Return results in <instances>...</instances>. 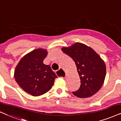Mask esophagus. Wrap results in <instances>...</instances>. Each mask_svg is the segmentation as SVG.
I'll return each mask as SVG.
<instances>
[{"label":"esophagus","instance_id":"esophagus-1","mask_svg":"<svg viewBox=\"0 0 121 121\" xmlns=\"http://www.w3.org/2000/svg\"><path fill=\"white\" fill-rule=\"evenodd\" d=\"M56 74L58 76H59V77L62 78H65L66 76L65 71H64V70L61 68L59 70H57V71H56Z\"/></svg>","mask_w":121,"mask_h":121}]
</instances>
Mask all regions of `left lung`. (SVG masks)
I'll return each mask as SVG.
<instances>
[{
  "label": "left lung",
  "mask_w": 121,
  "mask_h": 121,
  "mask_svg": "<svg viewBox=\"0 0 121 121\" xmlns=\"http://www.w3.org/2000/svg\"><path fill=\"white\" fill-rule=\"evenodd\" d=\"M61 50L71 57L77 68L80 79V86L73 91L76 97L85 98L95 94L101 88L106 75L104 61L91 47L77 42Z\"/></svg>",
  "instance_id": "1"
}]
</instances>
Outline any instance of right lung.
<instances>
[{
    "mask_svg": "<svg viewBox=\"0 0 121 121\" xmlns=\"http://www.w3.org/2000/svg\"><path fill=\"white\" fill-rule=\"evenodd\" d=\"M46 50L38 48L21 59L14 70V78L23 91L33 96H39L50 91L57 76L50 65L43 63Z\"/></svg>",
    "mask_w": 121,
    "mask_h": 121,
    "instance_id": "1",
    "label": "right lung"
}]
</instances>
